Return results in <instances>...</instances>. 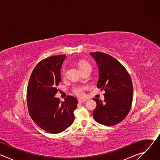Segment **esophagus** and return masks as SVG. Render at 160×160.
Segmentation results:
<instances>
[{"label": "esophagus", "instance_id": "34e87169", "mask_svg": "<svg viewBox=\"0 0 160 160\" xmlns=\"http://www.w3.org/2000/svg\"><path fill=\"white\" fill-rule=\"evenodd\" d=\"M86 99H78V102L79 103H82V102H86Z\"/></svg>", "mask_w": 160, "mask_h": 160}]
</instances>
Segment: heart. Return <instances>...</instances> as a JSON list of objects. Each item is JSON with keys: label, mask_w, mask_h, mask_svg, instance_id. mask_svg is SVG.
Masks as SVG:
<instances>
[{"label": "heart", "mask_w": 160, "mask_h": 160, "mask_svg": "<svg viewBox=\"0 0 160 160\" xmlns=\"http://www.w3.org/2000/svg\"><path fill=\"white\" fill-rule=\"evenodd\" d=\"M77 65H78V68H80V70L85 69V68H92V67H91V65L88 62H87L84 60L78 61V62H77ZM65 72H66V67L63 66L62 68V70H61L62 75H64ZM85 89V87H75L73 89V93L77 96L82 97L84 95V90Z\"/></svg>", "instance_id": "obj_1"}]
</instances>
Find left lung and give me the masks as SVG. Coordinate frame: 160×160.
<instances>
[{"label":"left lung","mask_w":160,"mask_h":160,"mask_svg":"<svg viewBox=\"0 0 160 160\" xmlns=\"http://www.w3.org/2000/svg\"><path fill=\"white\" fill-rule=\"evenodd\" d=\"M99 72L98 87L104 90V101L94 98L97 106L93 111L99 123L112 126L123 121L128 114L132 102L133 84L125 68L115 58L102 52H90Z\"/></svg>","instance_id":"left-lung-1"}]
</instances>
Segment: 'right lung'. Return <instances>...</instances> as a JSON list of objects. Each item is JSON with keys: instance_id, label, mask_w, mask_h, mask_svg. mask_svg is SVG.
<instances>
[{"instance_id": "add662e5", "label": "right lung", "mask_w": 160, "mask_h": 160, "mask_svg": "<svg viewBox=\"0 0 160 160\" xmlns=\"http://www.w3.org/2000/svg\"><path fill=\"white\" fill-rule=\"evenodd\" d=\"M66 55L40 61L33 69L27 87L29 115L42 129L51 133L63 132L73 122L77 99L68 96L64 102L54 98L61 81L60 70Z\"/></svg>"}]
</instances>
